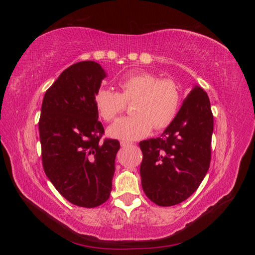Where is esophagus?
<instances>
[{
    "label": "esophagus",
    "mask_w": 255,
    "mask_h": 255,
    "mask_svg": "<svg viewBox=\"0 0 255 255\" xmlns=\"http://www.w3.org/2000/svg\"><path fill=\"white\" fill-rule=\"evenodd\" d=\"M120 144H121V146H123V148H127V146H128V145H132V142L122 140V141H120Z\"/></svg>",
    "instance_id": "1"
}]
</instances>
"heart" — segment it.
<instances>
[{"instance_id": "b5f03b06", "label": "heart", "mask_w": 255, "mask_h": 255, "mask_svg": "<svg viewBox=\"0 0 255 255\" xmlns=\"http://www.w3.org/2000/svg\"><path fill=\"white\" fill-rule=\"evenodd\" d=\"M120 92L100 88L95 95V106L105 121H112L133 101L134 116L116 121L107 128L115 139L137 140L148 136L153 128L163 129L176 117L181 104V90L172 80H160L149 72H128L118 81Z\"/></svg>"}]
</instances>
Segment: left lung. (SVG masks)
I'll use <instances>...</instances> for the list:
<instances>
[{
  "mask_svg": "<svg viewBox=\"0 0 255 255\" xmlns=\"http://www.w3.org/2000/svg\"><path fill=\"white\" fill-rule=\"evenodd\" d=\"M213 129L210 99L195 85L160 137L139 142L141 186L152 202L175 205L197 190L210 168Z\"/></svg>",
  "mask_w": 255,
  "mask_h": 255,
  "instance_id": "obj_1",
  "label": "left lung"
}]
</instances>
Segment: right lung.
I'll return each instance as SVG.
<instances>
[{
  "label": "right lung",
  "instance_id": "add662e5",
  "mask_svg": "<svg viewBox=\"0 0 255 255\" xmlns=\"http://www.w3.org/2000/svg\"><path fill=\"white\" fill-rule=\"evenodd\" d=\"M96 61L73 64L44 94L39 136L44 172L69 202L96 207L110 198L115 173L116 139L104 133L94 98L106 78Z\"/></svg>",
  "mask_w": 255,
  "mask_h": 255
}]
</instances>
